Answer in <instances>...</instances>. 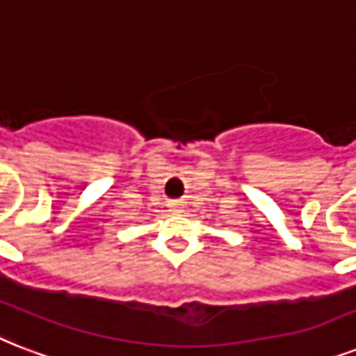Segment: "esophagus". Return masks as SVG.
I'll use <instances>...</instances> for the list:
<instances>
[{
    "mask_svg": "<svg viewBox=\"0 0 356 356\" xmlns=\"http://www.w3.org/2000/svg\"><path fill=\"white\" fill-rule=\"evenodd\" d=\"M169 208L172 209V211H180L181 202H180V200H170V202H169Z\"/></svg>",
    "mask_w": 356,
    "mask_h": 356,
    "instance_id": "esophagus-1",
    "label": "esophagus"
}]
</instances>
